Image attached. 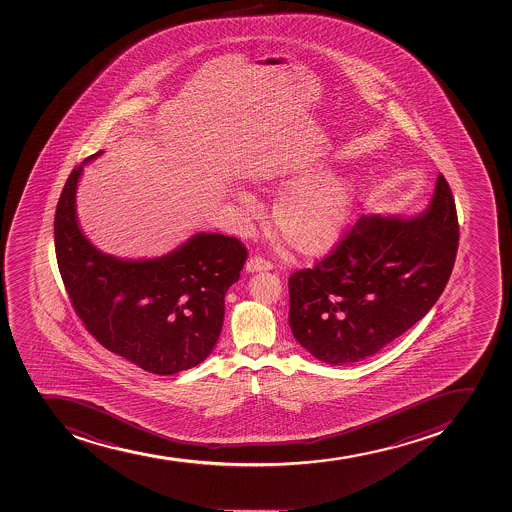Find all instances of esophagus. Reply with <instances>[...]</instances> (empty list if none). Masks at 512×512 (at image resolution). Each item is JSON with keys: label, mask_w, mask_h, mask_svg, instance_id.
<instances>
[{"label": "esophagus", "mask_w": 512, "mask_h": 512, "mask_svg": "<svg viewBox=\"0 0 512 512\" xmlns=\"http://www.w3.org/2000/svg\"><path fill=\"white\" fill-rule=\"evenodd\" d=\"M272 267V262H268V260L262 257H250L249 260H247V265H245L247 272L250 273L265 272V270H270Z\"/></svg>", "instance_id": "obj_1"}]
</instances>
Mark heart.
Here are the masks:
<instances>
[{"instance_id":"b5f03b06","label":"heart","mask_w":512,"mask_h":512,"mask_svg":"<svg viewBox=\"0 0 512 512\" xmlns=\"http://www.w3.org/2000/svg\"><path fill=\"white\" fill-rule=\"evenodd\" d=\"M268 187L288 190L273 207V225L278 234L303 257H320L335 247L355 202V184L338 172L325 174L320 164L300 167L277 177ZM237 199L254 209L252 195L240 192Z\"/></svg>"}]
</instances>
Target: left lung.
I'll use <instances>...</instances> for the list:
<instances>
[{
  "instance_id": "1",
  "label": "left lung",
  "mask_w": 512,
  "mask_h": 512,
  "mask_svg": "<svg viewBox=\"0 0 512 512\" xmlns=\"http://www.w3.org/2000/svg\"><path fill=\"white\" fill-rule=\"evenodd\" d=\"M458 244L453 192L441 174L421 214L363 215L328 257L288 280L295 340L330 365L375 355L438 302Z\"/></svg>"
}]
</instances>
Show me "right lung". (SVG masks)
Returning <instances> with one entry per match:
<instances>
[{
	"label": "right lung",
	"instance_id": "1",
	"mask_svg": "<svg viewBox=\"0 0 512 512\" xmlns=\"http://www.w3.org/2000/svg\"><path fill=\"white\" fill-rule=\"evenodd\" d=\"M101 154L74 167L56 207L54 249L66 292L86 330L112 353L156 375L194 368L219 340L225 293L247 249L235 237L200 232L149 260L103 254L76 219L79 177Z\"/></svg>",
	"mask_w": 512,
	"mask_h": 512
}]
</instances>
